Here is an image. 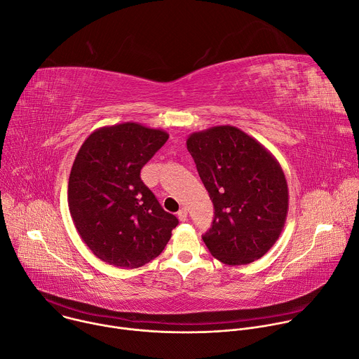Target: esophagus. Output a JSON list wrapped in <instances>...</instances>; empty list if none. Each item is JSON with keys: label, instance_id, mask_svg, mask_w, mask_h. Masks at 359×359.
Returning <instances> with one entry per match:
<instances>
[{"label": "esophagus", "instance_id": "1", "mask_svg": "<svg viewBox=\"0 0 359 359\" xmlns=\"http://www.w3.org/2000/svg\"><path fill=\"white\" fill-rule=\"evenodd\" d=\"M177 217L182 220V222H184L186 219H187V209H180L179 212H177Z\"/></svg>", "mask_w": 359, "mask_h": 359}]
</instances>
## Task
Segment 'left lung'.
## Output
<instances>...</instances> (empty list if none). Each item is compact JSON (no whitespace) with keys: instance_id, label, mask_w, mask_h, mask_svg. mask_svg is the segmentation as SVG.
<instances>
[{"instance_id":"1","label":"left lung","mask_w":359,"mask_h":359,"mask_svg":"<svg viewBox=\"0 0 359 359\" xmlns=\"http://www.w3.org/2000/svg\"><path fill=\"white\" fill-rule=\"evenodd\" d=\"M186 144L215 206L204 244L227 266L262 259L278 240L288 213V186L278 161L230 125L194 132Z\"/></svg>"}]
</instances>
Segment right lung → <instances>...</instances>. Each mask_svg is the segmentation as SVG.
I'll use <instances>...</instances> for the list:
<instances>
[{"label":"right lung","mask_w":359,"mask_h":359,"mask_svg":"<svg viewBox=\"0 0 359 359\" xmlns=\"http://www.w3.org/2000/svg\"><path fill=\"white\" fill-rule=\"evenodd\" d=\"M168 139L162 129L125 122L93 130L76 153L68 182L71 217L107 264L144 266L163 251L179 223L140 179Z\"/></svg>","instance_id":"right-lung-1"}]
</instances>
